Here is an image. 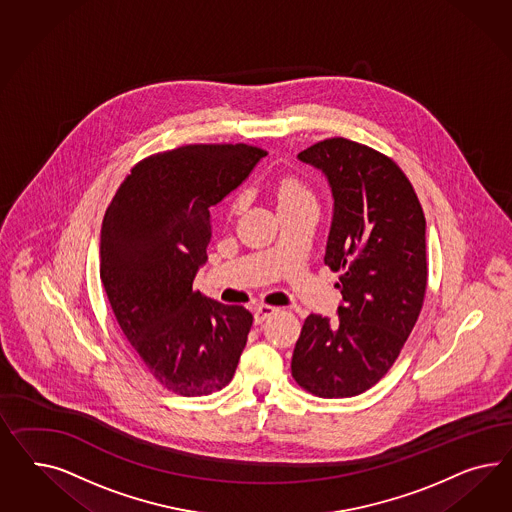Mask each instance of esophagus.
Wrapping results in <instances>:
<instances>
[{"instance_id": "1", "label": "esophagus", "mask_w": 512, "mask_h": 512, "mask_svg": "<svg viewBox=\"0 0 512 512\" xmlns=\"http://www.w3.org/2000/svg\"><path fill=\"white\" fill-rule=\"evenodd\" d=\"M278 311V308H274V306H266V304H261V306H257L255 311H253V317H255V323L257 325H261L264 319H268L270 315H274Z\"/></svg>"}]
</instances>
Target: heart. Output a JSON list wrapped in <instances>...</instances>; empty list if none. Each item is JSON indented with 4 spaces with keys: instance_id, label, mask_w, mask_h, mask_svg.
I'll use <instances>...</instances> for the list:
<instances>
[{
    "instance_id": "b5f03b06",
    "label": "heart",
    "mask_w": 512,
    "mask_h": 512,
    "mask_svg": "<svg viewBox=\"0 0 512 512\" xmlns=\"http://www.w3.org/2000/svg\"><path fill=\"white\" fill-rule=\"evenodd\" d=\"M276 199H278L279 210L283 208H293V206H300V204H310L315 202V197L311 193L310 187L306 186L300 178L296 176H283L279 178L276 184ZM242 197H236L233 202V214H236L242 206Z\"/></svg>"
}]
</instances>
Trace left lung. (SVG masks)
<instances>
[{"instance_id": "8db88e82", "label": "left lung", "mask_w": 512, "mask_h": 512, "mask_svg": "<svg viewBox=\"0 0 512 512\" xmlns=\"http://www.w3.org/2000/svg\"><path fill=\"white\" fill-rule=\"evenodd\" d=\"M298 159L326 176L334 199L325 264L341 270L338 319L311 313L291 360L319 398H351L390 370L419 319L428 283L426 219L402 169L353 140L326 139Z\"/></svg>"}]
</instances>
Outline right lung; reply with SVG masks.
Returning a JSON list of instances; mask_svg holds the SVG:
<instances>
[{
    "mask_svg": "<svg viewBox=\"0 0 512 512\" xmlns=\"http://www.w3.org/2000/svg\"><path fill=\"white\" fill-rule=\"evenodd\" d=\"M266 152L248 144H189L152 155L116 191L101 227L99 274L116 321L146 370L174 394L227 387L253 315L193 289L208 261L210 208Z\"/></svg>",
    "mask_w": 512,
    "mask_h": 512,
    "instance_id": "add662e5",
    "label": "right lung"
}]
</instances>
